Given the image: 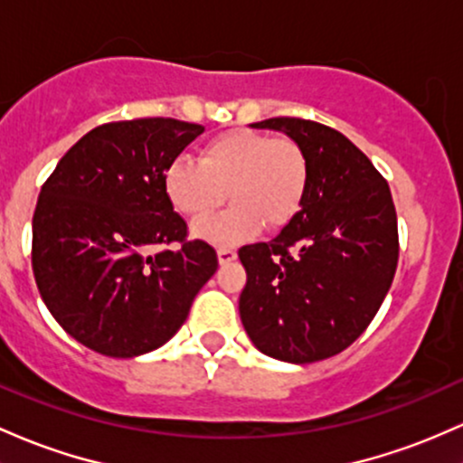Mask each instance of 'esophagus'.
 <instances>
[{
	"instance_id": "1",
	"label": "esophagus",
	"mask_w": 463,
	"mask_h": 463,
	"mask_svg": "<svg viewBox=\"0 0 463 463\" xmlns=\"http://www.w3.org/2000/svg\"><path fill=\"white\" fill-rule=\"evenodd\" d=\"M217 259H220L222 266H226V263H232L237 259V252L232 250V248H220L217 250Z\"/></svg>"
}]
</instances>
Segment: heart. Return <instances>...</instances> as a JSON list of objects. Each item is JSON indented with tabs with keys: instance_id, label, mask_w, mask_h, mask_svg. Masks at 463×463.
<instances>
[{
	"instance_id": "1",
	"label": "heart",
	"mask_w": 463,
	"mask_h": 463,
	"mask_svg": "<svg viewBox=\"0 0 463 463\" xmlns=\"http://www.w3.org/2000/svg\"><path fill=\"white\" fill-rule=\"evenodd\" d=\"M306 151L289 138L252 129H232L202 146L197 162L175 157L162 177L166 200L180 215L196 222L222 203L223 216L193 226V235L211 243H240L261 226L277 231L301 211L307 193Z\"/></svg>"
}]
</instances>
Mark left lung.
<instances>
[{"instance_id": "8db88e82", "label": "left lung", "mask_w": 463, "mask_h": 463, "mask_svg": "<svg viewBox=\"0 0 463 463\" xmlns=\"http://www.w3.org/2000/svg\"><path fill=\"white\" fill-rule=\"evenodd\" d=\"M250 127L289 136L307 157L301 211L272 241L240 250V297L255 347L306 364L347 349L373 321L398 268V217L387 180L332 127L268 118Z\"/></svg>"}]
</instances>
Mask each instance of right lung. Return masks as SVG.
Segmentation results:
<instances>
[{"label":"right lung","mask_w":463,"mask_h":463,"mask_svg":"<svg viewBox=\"0 0 463 463\" xmlns=\"http://www.w3.org/2000/svg\"><path fill=\"white\" fill-rule=\"evenodd\" d=\"M202 131L175 118L100 125L42 186L34 281L61 327L91 352L134 358L162 347L215 274V250L186 240L162 189L169 162ZM171 242L178 248L165 251Z\"/></svg>","instance_id":"1"}]
</instances>
